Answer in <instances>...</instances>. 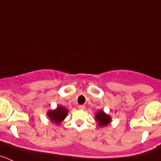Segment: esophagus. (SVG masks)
<instances>
[{
    "mask_svg": "<svg viewBox=\"0 0 161 161\" xmlns=\"http://www.w3.org/2000/svg\"><path fill=\"white\" fill-rule=\"evenodd\" d=\"M79 109H80V110H85L86 109V107L84 105H79Z\"/></svg>",
    "mask_w": 161,
    "mask_h": 161,
    "instance_id": "esophagus-1",
    "label": "esophagus"
}]
</instances>
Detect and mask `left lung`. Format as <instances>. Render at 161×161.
<instances>
[{
	"label": "left lung",
	"instance_id": "left-lung-1",
	"mask_svg": "<svg viewBox=\"0 0 161 161\" xmlns=\"http://www.w3.org/2000/svg\"><path fill=\"white\" fill-rule=\"evenodd\" d=\"M95 120L99 127H104L112 122V117L110 115L105 113L103 109H101L95 115Z\"/></svg>",
	"mask_w": 161,
	"mask_h": 161
}]
</instances>
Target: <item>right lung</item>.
Returning <instances> with one entry per match:
<instances>
[{
	"instance_id": "1",
	"label": "right lung",
	"mask_w": 161,
	"mask_h": 161,
	"mask_svg": "<svg viewBox=\"0 0 161 161\" xmlns=\"http://www.w3.org/2000/svg\"><path fill=\"white\" fill-rule=\"evenodd\" d=\"M68 112H69V111L66 108L62 105H57V107L53 110L48 111L46 115L53 124L58 125L59 124H60L64 120V119L68 115Z\"/></svg>"
}]
</instances>
